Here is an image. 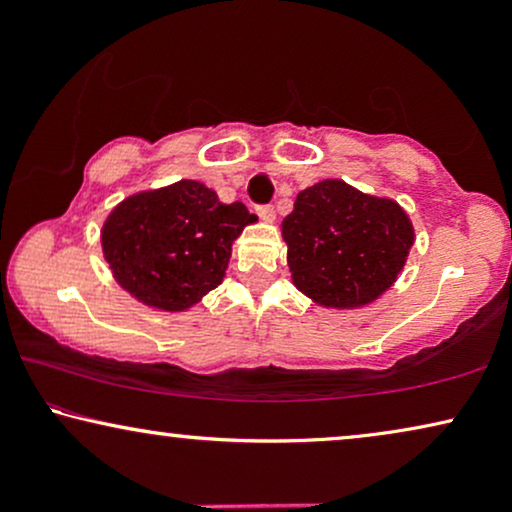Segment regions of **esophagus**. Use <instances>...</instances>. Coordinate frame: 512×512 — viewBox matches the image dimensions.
Masks as SVG:
<instances>
[{
	"instance_id": "34e87169",
	"label": "esophagus",
	"mask_w": 512,
	"mask_h": 512,
	"mask_svg": "<svg viewBox=\"0 0 512 512\" xmlns=\"http://www.w3.org/2000/svg\"><path fill=\"white\" fill-rule=\"evenodd\" d=\"M256 212H258V216H261L263 221H275V207L272 205H258L256 207Z\"/></svg>"
}]
</instances>
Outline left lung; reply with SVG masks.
I'll list each match as a JSON object with an SVG mask.
<instances>
[{"instance_id":"obj_1","label":"left lung","mask_w":512,"mask_h":512,"mask_svg":"<svg viewBox=\"0 0 512 512\" xmlns=\"http://www.w3.org/2000/svg\"><path fill=\"white\" fill-rule=\"evenodd\" d=\"M282 235L293 284L326 307H359L382 296L415 240L396 202L363 195L338 179L305 188Z\"/></svg>"}]
</instances>
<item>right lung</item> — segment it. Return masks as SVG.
Wrapping results in <instances>:
<instances>
[{
    "label": "right lung",
    "mask_w": 512,
    "mask_h": 512,
    "mask_svg": "<svg viewBox=\"0 0 512 512\" xmlns=\"http://www.w3.org/2000/svg\"><path fill=\"white\" fill-rule=\"evenodd\" d=\"M256 221L198 181L123 200L104 223L102 249L125 291L160 310H184L221 284L230 244Z\"/></svg>",
    "instance_id": "right-lung-1"
}]
</instances>
